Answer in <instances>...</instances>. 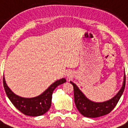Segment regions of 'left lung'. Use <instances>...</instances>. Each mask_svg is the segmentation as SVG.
Segmentation results:
<instances>
[{
  "mask_svg": "<svg viewBox=\"0 0 128 128\" xmlns=\"http://www.w3.org/2000/svg\"><path fill=\"white\" fill-rule=\"evenodd\" d=\"M74 86V101L76 107L82 115L88 118H97L109 114L116 106L122 96L126 85V76L124 71V81L122 88L113 98L104 102H95L86 97L79 87L74 82L70 81Z\"/></svg>",
  "mask_w": 128,
  "mask_h": 128,
  "instance_id": "8db88e82",
  "label": "left lung"
}]
</instances>
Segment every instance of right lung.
I'll return each instance as SVG.
<instances>
[{
	"instance_id": "1",
	"label": "right lung",
	"mask_w": 128,
	"mask_h": 128,
	"mask_svg": "<svg viewBox=\"0 0 128 128\" xmlns=\"http://www.w3.org/2000/svg\"><path fill=\"white\" fill-rule=\"evenodd\" d=\"M66 81L65 78L56 80L42 94L36 97L28 98L21 97L14 93L6 84L4 77L3 78V84L8 98L18 110L25 115L30 116H38L48 111L51 107L53 90L58 86Z\"/></svg>"
}]
</instances>
